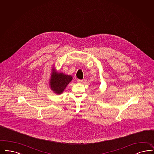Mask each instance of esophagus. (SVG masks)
I'll list each match as a JSON object with an SVG mask.
<instances>
[{"instance_id":"34e87169","label":"esophagus","mask_w":154,"mask_h":154,"mask_svg":"<svg viewBox=\"0 0 154 154\" xmlns=\"http://www.w3.org/2000/svg\"><path fill=\"white\" fill-rule=\"evenodd\" d=\"M77 82H78V83H82V82H83V80L78 79L77 80Z\"/></svg>"}]
</instances>
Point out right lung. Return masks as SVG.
<instances>
[{
    "mask_svg": "<svg viewBox=\"0 0 154 154\" xmlns=\"http://www.w3.org/2000/svg\"><path fill=\"white\" fill-rule=\"evenodd\" d=\"M52 71L51 76L50 79V88L55 94H61L72 80V77L63 73L55 72V69L54 67Z\"/></svg>",
    "mask_w": 154,
    "mask_h": 154,
    "instance_id": "add662e5",
    "label": "right lung"
}]
</instances>
